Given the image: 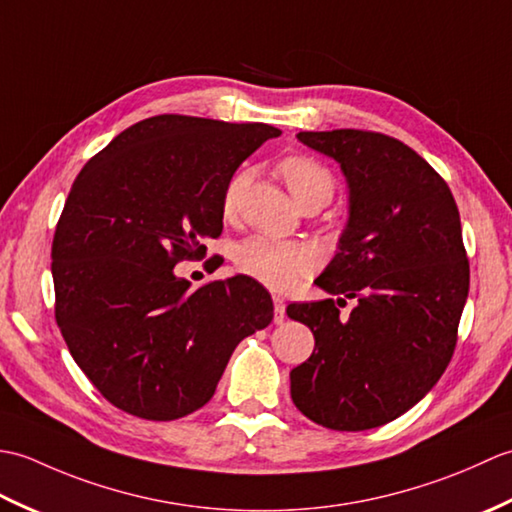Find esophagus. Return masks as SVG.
Listing matches in <instances>:
<instances>
[{
    "label": "esophagus",
    "instance_id": "obj_1",
    "mask_svg": "<svg viewBox=\"0 0 512 512\" xmlns=\"http://www.w3.org/2000/svg\"><path fill=\"white\" fill-rule=\"evenodd\" d=\"M275 303V323H284L286 319V301L281 297H273Z\"/></svg>",
    "mask_w": 512,
    "mask_h": 512
}]
</instances>
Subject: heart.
I'll list each match as a JSON object with an SVG mask.
<instances>
[{
	"label": "heart",
	"mask_w": 512,
	"mask_h": 512,
	"mask_svg": "<svg viewBox=\"0 0 512 512\" xmlns=\"http://www.w3.org/2000/svg\"><path fill=\"white\" fill-rule=\"evenodd\" d=\"M279 173L297 202H303L310 195H328L330 200L334 180L319 160L310 156H290L279 162ZM246 178V171H237L228 180L222 198L226 215L235 211L239 195L246 187ZM233 264L239 273L259 281V284L273 290H288L317 270L319 253L314 246L297 242V239L257 233L235 244Z\"/></svg>",
	"instance_id": "1"
}]
</instances>
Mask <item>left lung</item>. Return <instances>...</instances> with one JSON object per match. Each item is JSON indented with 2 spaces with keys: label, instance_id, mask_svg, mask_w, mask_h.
<instances>
[{
  "label": "left lung",
  "instance_id": "left-lung-1",
  "mask_svg": "<svg viewBox=\"0 0 512 512\" xmlns=\"http://www.w3.org/2000/svg\"><path fill=\"white\" fill-rule=\"evenodd\" d=\"M339 162L350 220L314 281L339 301L290 303L314 352L290 372V396L312 422L365 431L396 420L447 369L469 297V259L449 184L400 140L363 129L299 132ZM356 298L343 320L335 303Z\"/></svg>",
  "mask_w": 512,
  "mask_h": 512
}]
</instances>
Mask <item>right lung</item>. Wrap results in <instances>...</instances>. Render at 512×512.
Returning <instances> with one entry per match:
<instances>
[{
    "label": "right lung",
    "instance_id": "right-lung-1",
    "mask_svg": "<svg viewBox=\"0 0 512 512\" xmlns=\"http://www.w3.org/2000/svg\"><path fill=\"white\" fill-rule=\"evenodd\" d=\"M281 132L264 123L160 114L118 134L76 176L52 239L54 317L105 400L176 420L215 394L228 358L273 321L246 275L191 290L173 273L222 233L237 167Z\"/></svg>",
    "mask_w": 512,
    "mask_h": 512
}]
</instances>
